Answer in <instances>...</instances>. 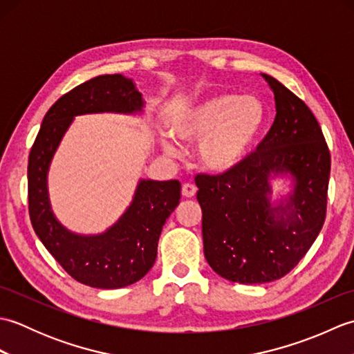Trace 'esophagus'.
Masks as SVG:
<instances>
[{"label":"esophagus","mask_w":354,"mask_h":354,"mask_svg":"<svg viewBox=\"0 0 354 354\" xmlns=\"http://www.w3.org/2000/svg\"><path fill=\"white\" fill-rule=\"evenodd\" d=\"M196 192H198V189H196V185H194V184L187 183V184L183 185V196L184 198H193L194 194H196Z\"/></svg>","instance_id":"esophagus-1"}]
</instances>
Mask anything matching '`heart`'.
Masks as SVG:
<instances>
[{
	"label": "heart",
	"instance_id": "obj_1",
	"mask_svg": "<svg viewBox=\"0 0 354 354\" xmlns=\"http://www.w3.org/2000/svg\"><path fill=\"white\" fill-rule=\"evenodd\" d=\"M266 106L257 97L223 93L184 108L170 120V132L179 141L198 142L196 156L205 170L223 175L242 167L266 124ZM162 149L179 155L178 146L162 138Z\"/></svg>",
	"mask_w": 354,
	"mask_h": 354
}]
</instances>
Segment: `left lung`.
Wrapping results in <instances>:
<instances>
[{
  "mask_svg": "<svg viewBox=\"0 0 354 354\" xmlns=\"http://www.w3.org/2000/svg\"><path fill=\"white\" fill-rule=\"evenodd\" d=\"M275 122L242 167L198 176L208 265L225 280L269 283L298 265L324 225L330 152L312 111L277 79ZM289 183L286 194L273 183Z\"/></svg>",
  "mask_w": 354,
  "mask_h": 354,
  "instance_id": "left-lung-1",
  "label": "left lung"
}]
</instances>
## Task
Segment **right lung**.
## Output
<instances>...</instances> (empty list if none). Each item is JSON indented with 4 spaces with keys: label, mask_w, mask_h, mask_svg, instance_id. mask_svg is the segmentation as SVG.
Instances as JSON below:
<instances>
[{
    "label": "right lung",
    "mask_w": 354,
    "mask_h": 354,
    "mask_svg": "<svg viewBox=\"0 0 354 354\" xmlns=\"http://www.w3.org/2000/svg\"><path fill=\"white\" fill-rule=\"evenodd\" d=\"M132 79L104 74L62 95L45 114L28 156V212L36 236L74 280L97 289L137 283L153 266L158 240L181 199V183L140 178L124 213L102 232L79 234L57 219L48 194L53 158L74 118L86 114L145 115Z\"/></svg>",
    "instance_id": "1"
}]
</instances>
